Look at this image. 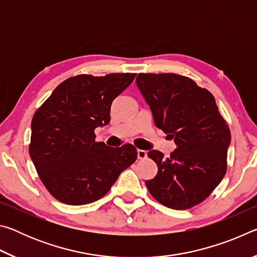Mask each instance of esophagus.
<instances>
[{
    "mask_svg": "<svg viewBox=\"0 0 257 257\" xmlns=\"http://www.w3.org/2000/svg\"><path fill=\"white\" fill-rule=\"evenodd\" d=\"M138 160H145L147 158V152L144 150H137Z\"/></svg>",
    "mask_w": 257,
    "mask_h": 257,
    "instance_id": "esophagus-1",
    "label": "esophagus"
}]
</instances>
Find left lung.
Returning <instances> with one entry per match:
<instances>
[{"mask_svg":"<svg viewBox=\"0 0 257 257\" xmlns=\"http://www.w3.org/2000/svg\"><path fill=\"white\" fill-rule=\"evenodd\" d=\"M136 84L149 104L155 125L177 149L164 159L149 156L158 175L145 185L159 203L173 210L194 207L210 196L227 172L230 130L213 95L177 73H139Z\"/></svg>","mask_w":257,"mask_h":257,"instance_id":"1","label":"left lung"}]
</instances>
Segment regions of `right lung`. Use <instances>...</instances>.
Returning <instances> with one entry per match:
<instances>
[{"instance_id":"right-lung-1","label":"right lung","mask_w":257,"mask_h":257,"mask_svg":"<svg viewBox=\"0 0 257 257\" xmlns=\"http://www.w3.org/2000/svg\"><path fill=\"white\" fill-rule=\"evenodd\" d=\"M136 73L78 75L56 87L32 120L29 155L55 199L84 205L102 198L137 159L132 144L95 141V128L110 122L111 104Z\"/></svg>"}]
</instances>
